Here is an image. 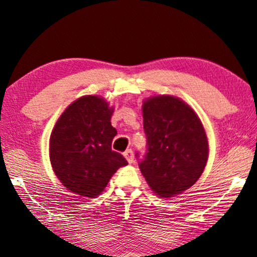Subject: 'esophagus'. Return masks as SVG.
Listing matches in <instances>:
<instances>
[{"instance_id": "esophagus-1", "label": "esophagus", "mask_w": 257, "mask_h": 257, "mask_svg": "<svg viewBox=\"0 0 257 257\" xmlns=\"http://www.w3.org/2000/svg\"><path fill=\"white\" fill-rule=\"evenodd\" d=\"M123 155H124V158L126 159V161H128L129 164H134V152H133L132 149H126Z\"/></svg>"}]
</instances>
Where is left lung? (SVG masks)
I'll use <instances>...</instances> for the list:
<instances>
[{
    "label": "left lung",
    "mask_w": 257,
    "mask_h": 257,
    "mask_svg": "<svg viewBox=\"0 0 257 257\" xmlns=\"http://www.w3.org/2000/svg\"><path fill=\"white\" fill-rule=\"evenodd\" d=\"M142 110L147 151L139 161L141 173L160 197L181 193L205 168L209 144L204 126L197 113L177 97H153Z\"/></svg>",
    "instance_id": "8db88e82"
}]
</instances>
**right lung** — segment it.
Masks as SVG:
<instances>
[{
  "instance_id": "obj_1",
  "label": "right lung",
  "mask_w": 257,
  "mask_h": 257,
  "mask_svg": "<svg viewBox=\"0 0 257 257\" xmlns=\"http://www.w3.org/2000/svg\"><path fill=\"white\" fill-rule=\"evenodd\" d=\"M112 108L97 96H84L67 106L50 140V159L58 179L82 197H96L112 174L128 162L111 144L117 132Z\"/></svg>"
}]
</instances>
